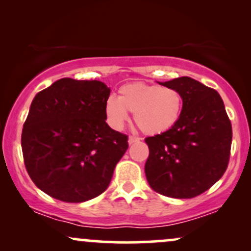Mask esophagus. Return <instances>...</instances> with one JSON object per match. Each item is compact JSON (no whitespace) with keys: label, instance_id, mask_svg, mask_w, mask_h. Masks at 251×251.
<instances>
[{"label":"esophagus","instance_id":"1","mask_svg":"<svg viewBox=\"0 0 251 251\" xmlns=\"http://www.w3.org/2000/svg\"><path fill=\"white\" fill-rule=\"evenodd\" d=\"M139 140H140V138L134 137V135H129V137H128V144H129V145H132V144H134V143H138Z\"/></svg>","mask_w":251,"mask_h":251}]
</instances>
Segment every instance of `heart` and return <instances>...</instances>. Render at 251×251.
Listing matches in <instances>:
<instances>
[{
  "mask_svg": "<svg viewBox=\"0 0 251 251\" xmlns=\"http://www.w3.org/2000/svg\"><path fill=\"white\" fill-rule=\"evenodd\" d=\"M183 97L178 89L169 86L133 82L119 89V97L109 96L105 102L108 125L122 129L133 113L134 123L145 134H160L169 131L179 119Z\"/></svg>",
  "mask_w": 251,
  "mask_h": 251,
  "instance_id": "heart-1",
  "label": "heart"
}]
</instances>
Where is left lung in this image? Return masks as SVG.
I'll return each mask as SVG.
<instances>
[{
	"label": "left lung",
	"instance_id": "8db88e82",
	"mask_svg": "<svg viewBox=\"0 0 251 251\" xmlns=\"http://www.w3.org/2000/svg\"><path fill=\"white\" fill-rule=\"evenodd\" d=\"M159 83L180 92L183 109L174 127L145 139L150 150L146 179L160 195L194 198L211 188L226 172L231 123L215 89L189 76Z\"/></svg>",
	"mask_w": 251,
	"mask_h": 251
}]
</instances>
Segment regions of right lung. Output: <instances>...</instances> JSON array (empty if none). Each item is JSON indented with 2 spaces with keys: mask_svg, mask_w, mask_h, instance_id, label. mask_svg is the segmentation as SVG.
<instances>
[{
  "mask_svg": "<svg viewBox=\"0 0 251 251\" xmlns=\"http://www.w3.org/2000/svg\"><path fill=\"white\" fill-rule=\"evenodd\" d=\"M109 89L98 80L63 77L36 94L22 129L28 175L45 194L81 203L108 188L127 135L106 123Z\"/></svg>",
  "mask_w": 251,
  "mask_h": 251,
  "instance_id": "right-lung-1",
  "label": "right lung"
}]
</instances>
